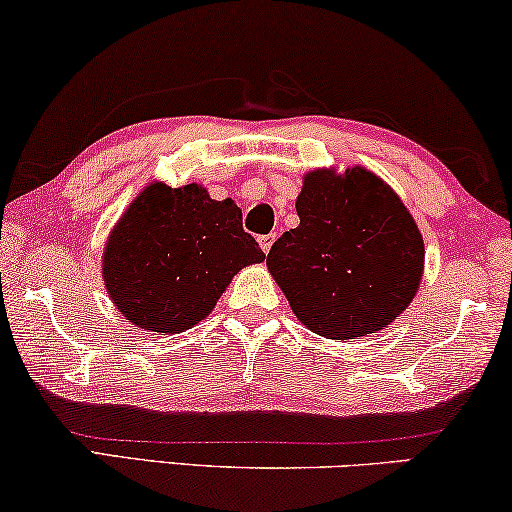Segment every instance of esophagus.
Segmentation results:
<instances>
[{"mask_svg": "<svg viewBox=\"0 0 512 512\" xmlns=\"http://www.w3.org/2000/svg\"><path fill=\"white\" fill-rule=\"evenodd\" d=\"M273 241H276V234H264V236H259V246H262L264 253H269L271 246H273Z\"/></svg>", "mask_w": 512, "mask_h": 512, "instance_id": "1", "label": "esophagus"}]
</instances>
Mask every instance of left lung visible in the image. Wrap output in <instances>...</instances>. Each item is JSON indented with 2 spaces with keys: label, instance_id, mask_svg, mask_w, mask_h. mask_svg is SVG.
<instances>
[{
  "label": "left lung",
  "instance_id": "8db88e82",
  "mask_svg": "<svg viewBox=\"0 0 512 512\" xmlns=\"http://www.w3.org/2000/svg\"><path fill=\"white\" fill-rule=\"evenodd\" d=\"M299 227L266 266L315 334L348 341L390 325L413 301L424 243L403 201L362 167L313 171L297 197Z\"/></svg>",
  "mask_w": 512,
  "mask_h": 512
}]
</instances>
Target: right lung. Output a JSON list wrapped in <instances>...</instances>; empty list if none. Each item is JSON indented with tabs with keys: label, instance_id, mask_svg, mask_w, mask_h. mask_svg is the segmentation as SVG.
I'll return each instance as SVG.
<instances>
[{
	"label": "right lung",
	"instance_id": "add662e5",
	"mask_svg": "<svg viewBox=\"0 0 512 512\" xmlns=\"http://www.w3.org/2000/svg\"><path fill=\"white\" fill-rule=\"evenodd\" d=\"M264 257L232 199L215 201L197 183H153L115 225L104 280L132 325L178 334L213 311L236 271Z\"/></svg>",
	"mask_w": 512,
	"mask_h": 512
}]
</instances>
